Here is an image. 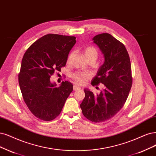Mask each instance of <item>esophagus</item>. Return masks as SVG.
Instances as JSON below:
<instances>
[{
    "label": "esophagus",
    "instance_id": "1",
    "mask_svg": "<svg viewBox=\"0 0 156 156\" xmlns=\"http://www.w3.org/2000/svg\"><path fill=\"white\" fill-rule=\"evenodd\" d=\"M73 89H74V90H79V89H81V87H79L78 85H74V87H73Z\"/></svg>",
    "mask_w": 156,
    "mask_h": 156
}]
</instances>
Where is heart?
Returning a JSON list of instances; mask_svg holds the SVG:
<instances>
[{
  "label": "heart",
  "mask_w": 156,
  "mask_h": 156,
  "mask_svg": "<svg viewBox=\"0 0 156 156\" xmlns=\"http://www.w3.org/2000/svg\"><path fill=\"white\" fill-rule=\"evenodd\" d=\"M84 53L89 61H95L97 59L98 56V51L93 46H89V47L86 48L84 50ZM71 56V55L69 56L68 61L70 60ZM89 76L90 74L87 72L77 71L72 74V78L78 84H83L87 81V80L88 79Z\"/></svg>",
  "instance_id": "obj_1"
}]
</instances>
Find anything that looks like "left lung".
Here are the masks:
<instances>
[{
    "label": "left lung",
    "mask_w": 156,
    "mask_h": 156,
    "mask_svg": "<svg viewBox=\"0 0 156 156\" xmlns=\"http://www.w3.org/2000/svg\"><path fill=\"white\" fill-rule=\"evenodd\" d=\"M93 40L104 55L105 62L91 84L103 83L105 89L99 94L84 89L85 96L80 107L86 118L100 123L114 117L124 106L132 76L130 57L123 44L108 33L98 34Z\"/></svg>",
    "instance_id": "left-lung-1"
}]
</instances>
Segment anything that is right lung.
Masks as SVG:
<instances>
[{"instance_id": "1", "label": "right lung", "mask_w": 156, "mask_h": 156, "mask_svg": "<svg viewBox=\"0 0 156 156\" xmlns=\"http://www.w3.org/2000/svg\"><path fill=\"white\" fill-rule=\"evenodd\" d=\"M76 42L75 37L48 34L34 42L23 56L19 86L28 108L40 119L49 122L55 119L73 90V84L67 81L56 87L50 78L66 66Z\"/></svg>"}]
</instances>
